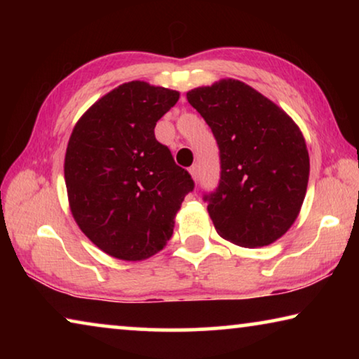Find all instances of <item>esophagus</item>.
<instances>
[{"mask_svg":"<svg viewBox=\"0 0 359 359\" xmlns=\"http://www.w3.org/2000/svg\"><path fill=\"white\" fill-rule=\"evenodd\" d=\"M190 174H191V177H193L194 182L199 180V171H198L196 166H191V168H190Z\"/></svg>","mask_w":359,"mask_h":359,"instance_id":"1","label":"esophagus"}]
</instances>
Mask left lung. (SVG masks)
I'll return each mask as SVG.
<instances>
[{
	"instance_id": "obj_1",
	"label": "left lung",
	"mask_w": 359,
	"mask_h": 359,
	"mask_svg": "<svg viewBox=\"0 0 359 359\" xmlns=\"http://www.w3.org/2000/svg\"><path fill=\"white\" fill-rule=\"evenodd\" d=\"M220 150V180L204 194L223 239L241 247L276 242L306 196L309 151L297 125L266 96L236 79L187 93Z\"/></svg>"
}]
</instances>
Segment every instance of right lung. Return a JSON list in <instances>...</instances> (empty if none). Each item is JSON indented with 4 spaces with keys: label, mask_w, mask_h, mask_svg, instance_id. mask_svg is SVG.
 <instances>
[{
    "label": "right lung",
    "mask_w": 359,
    "mask_h": 359,
    "mask_svg": "<svg viewBox=\"0 0 359 359\" xmlns=\"http://www.w3.org/2000/svg\"><path fill=\"white\" fill-rule=\"evenodd\" d=\"M177 101L175 90L133 81L96 101L72 130L65 156L72 217L114 258L160 252L193 191L191 175L155 137L156 121Z\"/></svg>",
    "instance_id": "right-lung-1"
}]
</instances>
